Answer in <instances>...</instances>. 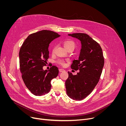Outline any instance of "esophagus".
I'll return each instance as SVG.
<instances>
[{
    "label": "esophagus",
    "mask_w": 126,
    "mask_h": 126,
    "mask_svg": "<svg viewBox=\"0 0 126 126\" xmlns=\"http://www.w3.org/2000/svg\"><path fill=\"white\" fill-rule=\"evenodd\" d=\"M59 71L60 72H64V71H65V70H64V69H61V68H60V69H59Z\"/></svg>",
    "instance_id": "esophagus-1"
}]
</instances>
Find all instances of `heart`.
Instances as JSON below:
<instances>
[{
	"instance_id": "obj_1",
	"label": "heart",
	"mask_w": 126,
	"mask_h": 126,
	"mask_svg": "<svg viewBox=\"0 0 126 126\" xmlns=\"http://www.w3.org/2000/svg\"><path fill=\"white\" fill-rule=\"evenodd\" d=\"M63 44H64V47L66 49L70 47V46H74V47H75V43L74 42V41H71V40L64 41L63 42ZM55 49H56V46H54V48H53L52 51H54ZM58 62L61 65H65V62L63 60H60L58 61Z\"/></svg>"
}]
</instances>
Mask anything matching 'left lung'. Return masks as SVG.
I'll list each match as a JSON object with an SVG mask.
<instances>
[{"instance_id": "8db88e82", "label": "left lung", "mask_w": 126, "mask_h": 126, "mask_svg": "<svg viewBox=\"0 0 126 126\" xmlns=\"http://www.w3.org/2000/svg\"><path fill=\"white\" fill-rule=\"evenodd\" d=\"M81 41L82 46L78 60H74L71 68L80 71L76 75L68 72L65 81L67 95L81 101L92 91L100 80L104 65L102 49L97 42L84 33L68 34Z\"/></svg>"}]
</instances>
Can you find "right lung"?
<instances>
[{
	"mask_svg": "<svg viewBox=\"0 0 126 126\" xmlns=\"http://www.w3.org/2000/svg\"><path fill=\"white\" fill-rule=\"evenodd\" d=\"M60 36L58 33L42 30L30 35L20 49L19 64L22 80L29 90L36 96L47 94L51 80L59 74L58 68L52 66L48 71L43 67L49 58L48 46L55 39Z\"/></svg>",
	"mask_w": 126,
	"mask_h": 126,
	"instance_id": "1",
	"label": "right lung"
}]
</instances>
